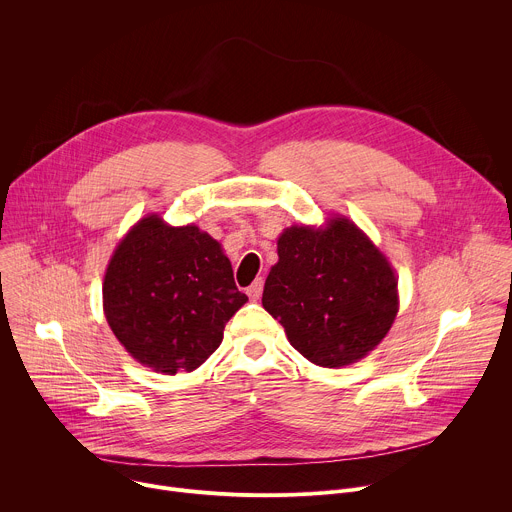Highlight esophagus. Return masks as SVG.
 <instances>
[{"label":"esophagus","instance_id":"34e87169","mask_svg":"<svg viewBox=\"0 0 512 512\" xmlns=\"http://www.w3.org/2000/svg\"><path fill=\"white\" fill-rule=\"evenodd\" d=\"M247 294H249V298H251L253 302H257V300L261 298V294H263V279H255V281L251 283V287L247 289Z\"/></svg>","mask_w":512,"mask_h":512}]
</instances>
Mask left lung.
Returning <instances> with one entry per match:
<instances>
[{
  "mask_svg": "<svg viewBox=\"0 0 512 512\" xmlns=\"http://www.w3.org/2000/svg\"><path fill=\"white\" fill-rule=\"evenodd\" d=\"M277 255L261 302L310 362L346 367L387 336L399 310L397 277L348 218L336 216L324 229H285Z\"/></svg>",
  "mask_w": 512,
  "mask_h": 512,
  "instance_id": "obj_1",
  "label": "left lung"
}]
</instances>
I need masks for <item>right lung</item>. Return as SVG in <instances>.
<instances>
[{
	"label": "right lung",
	"mask_w": 512,
	"mask_h": 512,
	"mask_svg": "<svg viewBox=\"0 0 512 512\" xmlns=\"http://www.w3.org/2000/svg\"><path fill=\"white\" fill-rule=\"evenodd\" d=\"M247 302L208 233L150 214L117 245L103 281L105 318L125 350L156 373L194 371Z\"/></svg>",
	"instance_id": "add662e5"
}]
</instances>
